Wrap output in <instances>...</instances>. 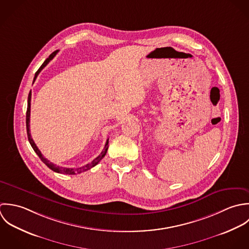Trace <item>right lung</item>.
I'll use <instances>...</instances> for the list:
<instances>
[{
  "label": "right lung",
  "mask_w": 249,
  "mask_h": 249,
  "mask_svg": "<svg viewBox=\"0 0 249 249\" xmlns=\"http://www.w3.org/2000/svg\"><path fill=\"white\" fill-rule=\"evenodd\" d=\"M58 50L54 51L51 53L49 55V57L42 63V65L39 67V69L36 71V75H35V78H34V82L36 81V77L38 76V74L40 73V71L50 62V60H52L53 58V56L57 53ZM31 99H32V91H30L29 93V96H28V107H27V113H26V126H27V134H28V139H29V142L33 147V149L35 150V152L37 154V156L40 158V160L50 168L54 172H57V173H62V174H71V175H74V174H80L82 172H85L90 168H92L93 166H95L100 160L105 157L107 148H108V139L107 140L106 142V144H105V147L103 151L101 152L99 156L97 158H95L91 162L82 166V167H77V168H69V167H62V166H58L53 162H51L50 160H48L46 158H44V156L41 154V152L39 151V149L37 148V146L36 145L34 140L32 139V136H31V133H30V114H31Z\"/></svg>",
  "instance_id": "add662e5"
}]
</instances>
